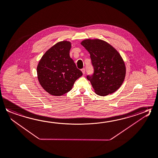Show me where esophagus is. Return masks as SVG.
<instances>
[{
  "instance_id": "esophagus-1",
  "label": "esophagus",
  "mask_w": 158,
  "mask_h": 158,
  "mask_svg": "<svg viewBox=\"0 0 158 158\" xmlns=\"http://www.w3.org/2000/svg\"><path fill=\"white\" fill-rule=\"evenodd\" d=\"M81 71H82V73H83V75H84L85 74V69L84 68H83V69H82L81 70Z\"/></svg>"
}]
</instances>
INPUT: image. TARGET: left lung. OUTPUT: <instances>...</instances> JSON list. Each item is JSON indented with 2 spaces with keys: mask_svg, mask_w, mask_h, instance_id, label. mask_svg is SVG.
<instances>
[{
  "mask_svg": "<svg viewBox=\"0 0 158 158\" xmlns=\"http://www.w3.org/2000/svg\"><path fill=\"white\" fill-rule=\"evenodd\" d=\"M81 44L90 54L94 73L87 78L95 92L105 96L118 89L125 78L126 66L118 51L100 39H87Z\"/></svg>",
  "mask_w": 158,
  "mask_h": 158,
  "instance_id": "1",
  "label": "left lung"
}]
</instances>
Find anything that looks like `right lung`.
I'll list each match as a JSON object with an SVG mask.
<instances>
[{"mask_svg":"<svg viewBox=\"0 0 158 158\" xmlns=\"http://www.w3.org/2000/svg\"><path fill=\"white\" fill-rule=\"evenodd\" d=\"M71 47L70 42H58L45 52L39 61L38 78L50 94L60 96L68 93L83 75L70 57Z\"/></svg>","mask_w":158,"mask_h":158,"instance_id":"right-lung-1","label":"right lung"}]
</instances>
